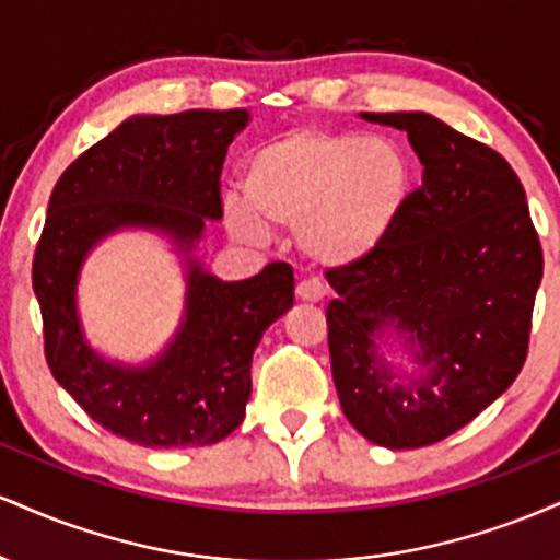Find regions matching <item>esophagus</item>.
Returning <instances> with one entry per match:
<instances>
[{
  "label": "esophagus",
  "instance_id": "obj_1",
  "mask_svg": "<svg viewBox=\"0 0 560 560\" xmlns=\"http://www.w3.org/2000/svg\"><path fill=\"white\" fill-rule=\"evenodd\" d=\"M329 294V289L320 284L318 279H305L298 284V298L302 302H320Z\"/></svg>",
  "mask_w": 560,
  "mask_h": 560
}]
</instances>
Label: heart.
Listing matches in <instances>:
<instances>
[{"mask_svg":"<svg viewBox=\"0 0 560 560\" xmlns=\"http://www.w3.org/2000/svg\"><path fill=\"white\" fill-rule=\"evenodd\" d=\"M244 202L226 199L236 240L262 244L268 226L298 229V247L324 268L355 266L395 231L413 189V163L389 137L300 128L244 163Z\"/></svg>","mask_w":560,"mask_h":560,"instance_id":"obj_1","label":"heart"}]
</instances>
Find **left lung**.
Instances as JSON below:
<instances>
[{
    "label": "left lung",
    "mask_w": 560,
    "mask_h": 560,
    "mask_svg": "<svg viewBox=\"0 0 560 560\" xmlns=\"http://www.w3.org/2000/svg\"><path fill=\"white\" fill-rule=\"evenodd\" d=\"M400 128L421 186L374 255L329 268L331 374L347 421L389 450L445 440L518 376L542 281V247L524 186L503 155L429 113H361ZM404 337L417 371L381 353Z\"/></svg>",
    "instance_id": "left-lung-1"
}]
</instances>
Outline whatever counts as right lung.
Returning a JSON list of instances; mask_svg holds the SVG:
<instances>
[{
    "mask_svg": "<svg viewBox=\"0 0 560 560\" xmlns=\"http://www.w3.org/2000/svg\"><path fill=\"white\" fill-rule=\"evenodd\" d=\"M247 110L131 115L68 165L49 197L34 255L44 355L62 389L107 432L144 447H202L240 427L262 331L294 305V276L271 262L221 281L195 258L205 223L221 221V168ZM147 228L185 258L179 331L144 366L107 362L85 342L74 289L105 235Z\"/></svg>",
    "mask_w": 560,
    "mask_h": 560,
    "instance_id": "obj_1",
    "label": "right lung"
}]
</instances>
